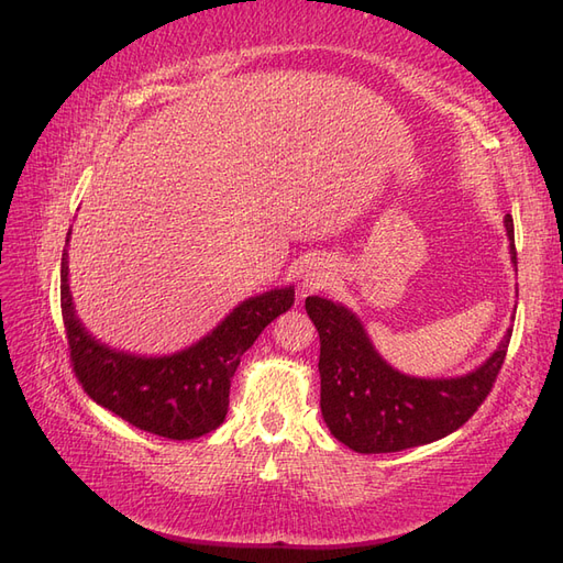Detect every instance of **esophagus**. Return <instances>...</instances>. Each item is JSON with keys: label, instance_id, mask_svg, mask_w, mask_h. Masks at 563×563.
Listing matches in <instances>:
<instances>
[{"label": "esophagus", "instance_id": "esophagus-1", "mask_svg": "<svg viewBox=\"0 0 563 563\" xmlns=\"http://www.w3.org/2000/svg\"><path fill=\"white\" fill-rule=\"evenodd\" d=\"M335 280V266L328 262V258H313V262L301 273V290L316 292L323 290L330 283Z\"/></svg>", "mask_w": 563, "mask_h": 563}]
</instances>
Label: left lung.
I'll list each match as a JSON object with an SVG mask.
<instances>
[{"mask_svg": "<svg viewBox=\"0 0 563 563\" xmlns=\"http://www.w3.org/2000/svg\"><path fill=\"white\" fill-rule=\"evenodd\" d=\"M516 264L514 219H504ZM321 338V413L342 444L358 454H387L435 442L478 411L499 376L511 328L483 366L459 378L405 376L373 347L362 321L342 305L307 297Z\"/></svg>", "mask_w": 563, "mask_h": 563, "instance_id": "obj_1", "label": "left lung"}]
</instances>
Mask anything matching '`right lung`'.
Returning <instances> with one entry per match:
<instances>
[{"label":"right lung","mask_w":563,"mask_h":563,"mask_svg":"<svg viewBox=\"0 0 563 563\" xmlns=\"http://www.w3.org/2000/svg\"><path fill=\"white\" fill-rule=\"evenodd\" d=\"M292 305L295 287H276L244 299L192 347L170 356H135L97 342L78 321L68 287V250L62 254V316L70 366L82 390L123 421L168 440L201 438L225 421L240 356Z\"/></svg>","instance_id":"right-lung-1"}]
</instances>
